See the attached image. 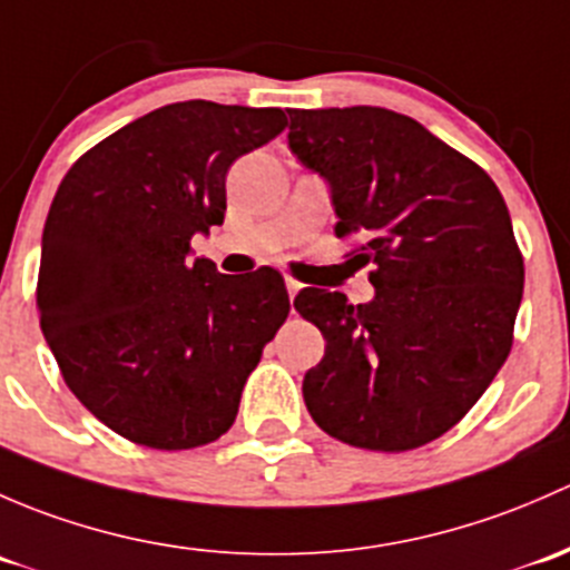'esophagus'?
I'll list each match as a JSON object with an SVG mask.
<instances>
[{"mask_svg":"<svg viewBox=\"0 0 570 570\" xmlns=\"http://www.w3.org/2000/svg\"><path fill=\"white\" fill-rule=\"evenodd\" d=\"M285 287H287V296H291V302H293V298H296V293L302 291V283H296V279L287 277L285 279Z\"/></svg>","mask_w":570,"mask_h":570,"instance_id":"esophagus-1","label":"esophagus"}]
</instances>
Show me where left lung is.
I'll return each instance as SVG.
<instances>
[{
    "label": "left lung",
    "instance_id": "1",
    "mask_svg": "<svg viewBox=\"0 0 570 570\" xmlns=\"http://www.w3.org/2000/svg\"><path fill=\"white\" fill-rule=\"evenodd\" d=\"M287 145L332 189L334 236L373 263V302L304 287L293 307L326 340L304 403L328 436L403 453L448 433L513 345L524 261L483 167L381 107L291 109Z\"/></svg>",
    "mask_w": 570,
    "mask_h": 570
}]
</instances>
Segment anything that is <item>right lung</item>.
Here are the masks:
<instances>
[{"mask_svg":"<svg viewBox=\"0 0 570 570\" xmlns=\"http://www.w3.org/2000/svg\"><path fill=\"white\" fill-rule=\"evenodd\" d=\"M283 109L169 104L87 150L57 189L38 272L40 328L68 390L154 450L216 442L291 313L277 268L191 257L222 225L236 158L272 142Z\"/></svg>","mask_w":570,"mask_h":570,"instance_id":"obj_1","label":"right lung"}]
</instances>
